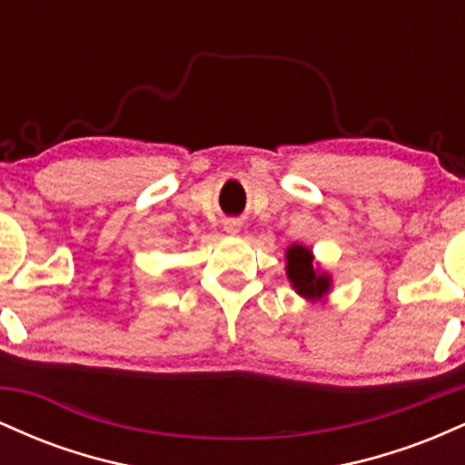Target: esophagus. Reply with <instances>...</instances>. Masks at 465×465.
I'll use <instances>...</instances> for the list:
<instances>
[{"label": "esophagus", "mask_w": 465, "mask_h": 465, "mask_svg": "<svg viewBox=\"0 0 465 465\" xmlns=\"http://www.w3.org/2000/svg\"><path fill=\"white\" fill-rule=\"evenodd\" d=\"M225 232L227 233H238L240 232V223L238 221H225Z\"/></svg>", "instance_id": "obj_1"}]
</instances>
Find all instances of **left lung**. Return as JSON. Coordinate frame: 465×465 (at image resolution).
<instances>
[{
	"label": "left lung",
	"instance_id": "obj_1",
	"mask_svg": "<svg viewBox=\"0 0 465 465\" xmlns=\"http://www.w3.org/2000/svg\"><path fill=\"white\" fill-rule=\"evenodd\" d=\"M286 258H288V266H286L288 280L292 282V286H295V291L300 292L302 297H306V300H317V297H322L328 292L330 277L325 273L319 275L317 271H314L311 251L306 247H300V244H295V247L288 249Z\"/></svg>",
	"mask_w": 465,
	"mask_h": 465
}]
</instances>
